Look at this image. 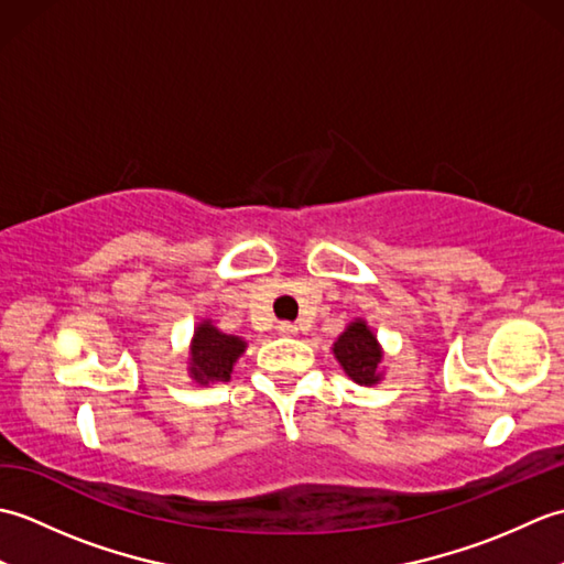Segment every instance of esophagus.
<instances>
[{"label":"esophagus","instance_id":"esophagus-1","mask_svg":"<svg viewBox=\"0 0 564 564\" xmlns=\"http://www.w3.org/2000/svg\"><path fill=\"white\" fill-rule=\"evenodd\" d=\"M275 332H279L281 337H295L297 327L293 325V322H279V327H275Z\"/></svg>","mask_w":564,"mask_h":564}]
</instances>
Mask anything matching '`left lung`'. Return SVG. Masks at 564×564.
Segmentation results:
<instances>
[{
	"instance_id": "obj_1",
	"label": "left lung",
	"mask_w": 564,
	"mask_h": 564,
	"mask_svg": "<svg viewBox=\"0 0 564 564\" xmlns=\"http://www.w3.org/2000/svg\"><path fill=\"white\" fill-rule=\"evenodd\" d=\"M332 354L344 368V373L358 386H378L386 376V370H382L386 351H382L376 332L368 327L364 317H356L346 325L337 341L332 344Z\"/></svg>"
}]
</instances>
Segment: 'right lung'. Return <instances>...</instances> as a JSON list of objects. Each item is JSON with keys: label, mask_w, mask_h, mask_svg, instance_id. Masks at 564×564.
Listing matches in <instances>:
<instances>
[{"label": "right lung", "mask_w": 564, "mask_h": 564, "mask_svg": "<svg viewBox=\"0 0 564 564\" xmlns=\"http://www.w3.org/2000/svg\"><path fill=\"white\" fill-rule=\"evenodd\" d=\"M247 351V341L235 334H225L213 319H200L188 344V378L198 386L230 380L237 358Z\"/></svg>", "instance_id": "obj_1"}]
</instances>
